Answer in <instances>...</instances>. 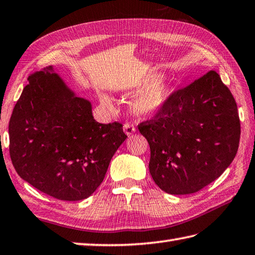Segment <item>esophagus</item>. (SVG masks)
I'll return each mask as SVG.
<instances>
[{
	"label": "esophagus",
	"mask_w": 255,
	"mask_h": 255,
	"mask_svg": "<svg viewBox=\"0 0 255 255\" xmlns=\"http://www.w3.org/2000/svg\"><path fill=\"white\" fill-rule=\"evenodd\" d=\"M123 129H124V133H126L128 136H129V135H131V134H133L134 132H135V128H134L133 126H131V124H124Z\"/></svg>",
	"instance_id": "obj_1"
}]
</instances>
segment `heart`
Instances as JSON below:
<instances>
[{
  "label": "heart",
  "mask_w": 255,
  "mask_h": 255,
  "mask_svg": "<svg viewBox=\"0 0 255 255\" xmlns=\"http://www.w3.org/2000/svg\"><path fill=\"white\" fill-rule=\"evenodd\" d=\"M137 93L129 102V110L138 118H152L160 113L169 102L172 86L169 81L161 78L160 73H148L145 78L133 84L129 89ZM101 103L112 108V101L107 94H100Z\"/></svg>",
  "instance_id": "b5f03b06"
}]
</instances>
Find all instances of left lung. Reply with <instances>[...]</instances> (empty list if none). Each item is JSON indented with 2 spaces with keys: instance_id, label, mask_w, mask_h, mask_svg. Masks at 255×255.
<instances>
[{
  "instance_id": "8db88e82",
  "label": "left lung",
  "mask_w": 255,
  "mask_h": 255,
  "mask_svg": "<svg viewBox=\"0 0 255 255\" xmlns=\"http://www.w3.org/2000/svg\"><path fill=\"white\" fill-rule=\"evenodd\" d=\"M137 128L150 144L153 180L174 195L217 180L237 155L241 134L237 103L215 71L172 93L165 108Z\"/></svg>"
}]
</instances>
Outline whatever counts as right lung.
<instances>
[{
	"label": "right lung",
	"instance_id": "obj_1",
	"mask_svg": "<svg viewBox=\"0 0 255 255\" xmlns=\"http://www.w3.org/2000/svg\"><path fill=\"white\" fill-rule=\"evenodd\" d=\"M8 123L9 156L17 174L62 201L89 198L128 137L122 124L94 120L53 66L28 76Z\"/></svg>",
	"mask_w": 255,
	"mask_h": 255
}]
</instances>
